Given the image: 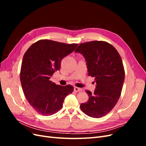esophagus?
<instances>
[{"instance_id":"34e87169","label":"esophagus","mask_w":146,"mask_h":146,"mask_svg":"<svg viewBox=\"0 0 146 146\" xmlns=\"http://www.w3.org/2000/svg\"><path fill=\"white\" fill-rule=\"evenodd\" d=\"M74 91L76 92H79V91H82V89L81 88H78V87H74Z\"/></svg>"}]
</instances>
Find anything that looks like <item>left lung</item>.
I'll use <instances>...</instances> for the list:
<instances>
[{"label":"left lung","instance_id":"1","mask_svg":"<svg viewBox=\"0 0 146 146\" xmlns=\"http://www.w3.org/2000/svg\"><path fill=\"white\" fill-rule=\"evenodd\" d=\"M75 52L83 55L88 76L96 83L93 93L86 90L89 99L80 104L82 111L88 116L99 118L112 110L121 94L125 70L121 57L114 47L102 41L80 44Z\"/></svg>","mask_w":146,"mask_h":146}]
</instances>
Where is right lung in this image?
Instances as JSON below:
<instances>
[{"label": "right lung", "mask_w": 146, "mask_h": 146, "mask_svg": "<svg viewBox=\"0 0 146 146\" xmlns=\"http://www.w3.org/2000/svg\"><path fill=\"white\" fill-rule=\"evenodd\" d=\"M78 44H65L41 39L25 52L21 64L20 80L26 99L39 114L50 116L62 108L64 99L74 87L57 85L49 79L60 70L61 61Z\"/></svg>", "instance_id": "obj_1"}]
</instances>
